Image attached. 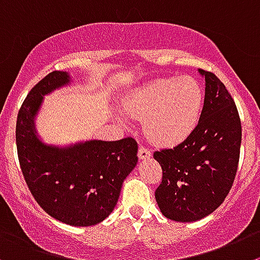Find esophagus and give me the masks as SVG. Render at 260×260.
<instances>
[{"label": "esophagus", "mask_w": 260, "mask_h": 260, "mask_svg": "<svg viewBox=\"0 0 260 260\" xmlns=\"http://www.w3.org/2000/svg\"><path fill=\"white\" fill-rule=\"evenodd\" d=\"M138 155H139L140 159H148V158H150V150L147 149L145 147H143V145H140L139 149H138Z\"/></svg>", "instance_id": "esophagus-1"}]
</instances>
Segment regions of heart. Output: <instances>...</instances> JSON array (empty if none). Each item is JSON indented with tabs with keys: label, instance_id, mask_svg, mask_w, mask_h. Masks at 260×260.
<instances>
[{
	"label": "heart",
	"instance_id": "obj_1",
	"mask_svg": "<svg viewBox=\"0 0 260 260\" xmlns=\"http://www.w3.org/2000/svg\"><path fill=\"white\" fill-rule=\"evenodd\" d=\"M204 93L190 76L162 78L145 83L128 93L122 111L143 121L147 137L160 147H175L197 128L202 115Z\"/></svg>",
	"mask_w": 260,
	"mask_h": 260
}]
</instances>
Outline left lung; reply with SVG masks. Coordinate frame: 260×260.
Returning a JSON list of instances; mask_svg holds the SVG:
<instances>
[{
    "mask_svg": "<svg viewBox=\"0 0 260 260\" xmlns=\"http://www.w3.org/2000/svg\"><path fill=\"white\" fill-rule=\"evenodd\" d=\"M199 122L185 142L154 152L162 167L155 200L165 217L194 222L216 211L231 190L241 145V121L231 94L211 71Z\"/></svg>",
    "mask_w": 260,
    "mask_h": 260,
    "instance_id": "1",
    "label": "left lung"
}]
</instances>
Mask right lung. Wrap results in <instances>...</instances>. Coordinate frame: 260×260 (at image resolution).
<instances>
[{
	"label": "right lung",
	"mask_w": 260,
	"mask_h": 260,
	"mask_svg": "<svg viewBox=\"0 0 260 260\" xmlns=\"http://www.w3.org/2000/svg\"><path fill=\"white\" fill-rule=\"evenodd\" d=\"M69 83L68 73L52 71L29 91L17 113V157L26 185L43 211L70 226H93L117 204L123 180L138 163V143L133 138L69 147L42 142L34 120L43 97Z\"/></svg>",
	"instance_id": "add662e5"
}]
</instances>
